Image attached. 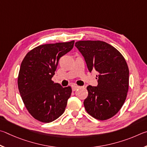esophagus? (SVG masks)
<instances>
[{
  "label": "esophagus",
  "mask_w": 147,
  "mask_h": 147,
  "mask_svg": "<svg viewBox=\"0 0 147 147\" xmlns=\"http://www.w3.org/2000/svg\"><path fill=\"white\" fill-rule=\"evenodd\" d=\"M80 88V86H78V85H76V84H74V85L71 86V89H72V91H76V90H78V88Z\"/></svg>",
  "instance_id": "34e87169"
}]
</instances>
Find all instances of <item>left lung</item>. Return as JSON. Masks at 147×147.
<instances>
[{
    "mask_svg": "<svg viewBox=\"0 0 147 147\" xmlns=\"http://www.w3.org/2000/svg\"><path fill=\"white\" fill-rule=\"evenodd\" d=\"M76 47L84 58L90 72L96 70L97 86H87L86 112L99 120H106L121 109L128 90L129 70L125 58L109 44L101 40H81Z\"/></svg>",
    "mask_w": 147,
    "mask_h": 147,
    "instance_id": "obj_1",
    "label": "left lung"
}]
</instances>
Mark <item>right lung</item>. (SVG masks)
I'll return each mask as SVG.
<instances>
[{
    "label": "right lung",
    "mask_w": 147,
    "mask_h": 147,
    "mask_svg": "<svg viewBox=\"0 0 147 147\" xmlns=\"http://www.w3.org/2000/svg\"><path fill=\"white\" fill-rule=\"evenodd\" d=\"M74 40L40 45L30 51L20 65L18 87L30 114L39 121L50 123L63 114L71 88L54 83L59 60L74 47Z\"/></svg>",
    "instance_id": "right-lung-1"
}]
</instances>
